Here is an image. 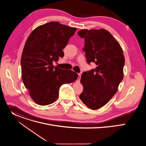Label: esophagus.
I'll list each match as a JSON object with an SVG mask.
<instances>
[{
	"mask_svg": "<svg viewBox=\"0 0 146 146\" xmlns=\"http://www.w3.org/2000/svg\"><path fill=\"white\" fill-rule=\"evenodd\" d=\"M81 78V74L80 73H78V77H77V81H80Z\"/></svg>",
	"mask_w": 146,
	"mask_h": 146,
	"instance_id": "34e87169",
	"label": "esophagus"
}]
</instances>
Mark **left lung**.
<instances>
[{"mask_svg":"<svg viewBox=\"0 0 146 146\" xmlns=\"http://www.w3.org/2000/svg\"><path fill=\"white\" fill-rule=\"evenodd\" d=\"M78 35L84 38L83 51L87 63L96 65L95 69L82 74L83 91L79 98L88 108L96 110L117 92L123 77L125 58L117 40L105 29H82Z\"/></svg>","mask_w":146,"mask_h":146,"instance_id":"obj_1","label":"left lung"}]
</instances>
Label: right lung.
<instances>
[{
	"label": "right lung",
	"mask_w": 146,
	"mask_h": 146,
	"mask_svg": "<svg viewBox=\"0 0 146 146\" xmlns=\"http://www.w3.org/2000/svg\"><path fill=\"white\" fill-rule=\"evenodd\" d=\"M76 28L50 22L35 29L29 36L22 54V79L33 100L46 106L58 98L60 87L77 79L72 70L54 67L53 62L64 57L62 51Z\"/></svg>",
	"instance_id": "add662e5"
}]
</instances>
